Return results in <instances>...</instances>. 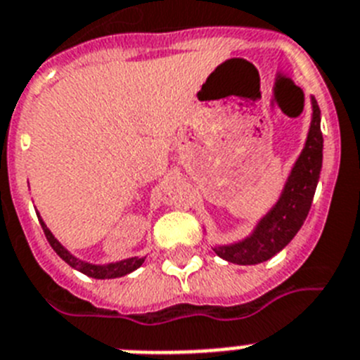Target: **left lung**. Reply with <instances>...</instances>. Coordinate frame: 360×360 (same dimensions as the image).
Masks as SVG:
<instances>
[{
  "mask_svg": "<svg viewBox=\"0 0 360 360\" xmlns=\"http://www.w3.org/2000/svg\"><path fill=\"white\" fill-rule=\"evenodd\" d=\"M310 103L311 121L308 136L301 154L297 155L292 170L284 181L279 199L259 219L254 230L245 239L230 245L214 246L215 254L224 261L243 266L268 261L288 245L308 217L323 168L321 110L314 96H310Z\"/></svg>",
  "mask_w": 360,
  "mask_h": 360,
  "instance_id": "left-lung-1",
  "label": "left lung"
}]
</instances>
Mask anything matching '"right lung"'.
I'll return each instance as SVG.
<instances>
[{
    "instance_id": "add662e5",
    "label": "right lung",
    "mask_w": 360,
    "mask_h": 360,
    "mask_svg": "<svg viewBox=\"0 0 360 360\" xmlns=\"http://www.w3.org/2000/svg\"><path fill=\"white\" fill-rule=\"evenodd\" d=\"M36 214H37V219H39V224H41L43 232H45L46 236V240H49L50 246L54 248L56 254L63 259L68 266L81 271V274L89 275V277H92V279H117V277H123V275L127 274H132L134 270H137V268L141 266L143 262H145L146 257H128V259H123V261L106 262V264H94V262L83 261V259L76 257L72 252H68V250L65 248L58 239H56L54 233L50 232V228H46L45 221L41 219L39 212L36 210Z\"/></svg>"
}]
</instances>
